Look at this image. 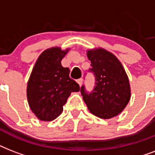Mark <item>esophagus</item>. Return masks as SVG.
I'll list each match as a JSON object with an SVG mask.
<instances>
[{"label": "esophagus", "instance_id": "34e87169", "mask_svg": "<svg viewBox=\"0 0 155 155\" xmlns=\"http://www.w3.org/2000/svg\"><path fill=\"white\" fill-rule=\"evenodd\" d=\"M77 83L79 84V85H80V86H81V85H82V84H83V79H82V78H80V79H78Z\"/></svg>", "mask_w": 155, "mask_h": 155}]
</instances>
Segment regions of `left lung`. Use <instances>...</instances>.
Returning a JSON list of instances; mask_svg holds the SVG:
<instances>
[{
  "instance_id": "8db88e82",
  "label": "left lung",
  "mask_w": 155,
  "mask_h": 155,
  "mask_svg": "<svg viewBox=\"0 0 155 155\" xmlns=\"http://www.w3.org/2000/svg\"><path fill=\"white\" fill-rule=\"evenodd\" d=\"M91 61L88 72L95 77L93 89L89 92L83 85L80 92L89 111L100 118L116 117L127 105L130 99L129 79L117 57L105 50L87 51Z\"/></svg>"
}]
</instances>
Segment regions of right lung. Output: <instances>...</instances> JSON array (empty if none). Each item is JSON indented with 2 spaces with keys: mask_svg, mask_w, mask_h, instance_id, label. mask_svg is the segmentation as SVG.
<instances>
[{
  "mask_svg": "<svg viewBox=\"0 0 155 155\" xmlns=\"http://www.w3.org/2000/svg\"><path fill=\"white\" fill-rule=\"evenodd\" d=\"M68 51L59 47L46 50L33 68L27 84L28 103L41 120L58 117L71 92L80 91V85L69 76V68L61 65Z\"/></svg>",
  "mask_w": 155,
  "mask_h": 155,
  "instance_id": "obj_1",
  "label": "right lung"
}]
</instances>
